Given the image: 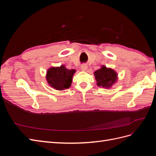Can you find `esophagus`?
<instances>
[{"instance_id": "34e87169", "label": "esophagus", "mask_w": 156, "mask_h": 156, "mask_svg": "<svg viewBox=\"0 0 156 156\" xmlns=\"http://www.w3.org/2000/svg\"><path fill=\"white\" fill-rule=\"evenodd\" d=\"M87 68V65L86 64H83L81 65V69L83 70H86Z\"/></svg>"}]
</instances>
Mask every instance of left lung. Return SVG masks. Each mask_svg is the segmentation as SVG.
Here are the masks:
<instances>
[{"mask_svg":"<svg viewBox=\"0 0 156 156\" xmlns=\"http://www.w3.org/2000/svg\"><path fill=\"white\" fill-rule=\"evenodd\" d=\"M94 75L97 81V85L101 87H110L115 82L117 75L115 71L111 69L103 66L101 68L96 70Z\"/></svg>","mask_w":156,"mask_h":156,"instance_id":"left-lung-1","label":"left lung"}]
</instances>
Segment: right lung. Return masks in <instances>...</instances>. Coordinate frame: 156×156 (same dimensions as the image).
<instances>
[{
  "instance_id": "1",
  "label": "right lung",
  "mask_w": 156,
  "mask_h": 156,
  "mask_svg": "<svg viewBox=\"0 0 156 156\" xmlns=\"http://www.w3.org/2000/svg\"><path fill=\"white\" fill-rule=\"evenodd\" d=\"M75 69H68L64 66L51 68L47 72V80L50 85L56 90L68 88L72 82Z\"/></svg>"
}]
</instances>
